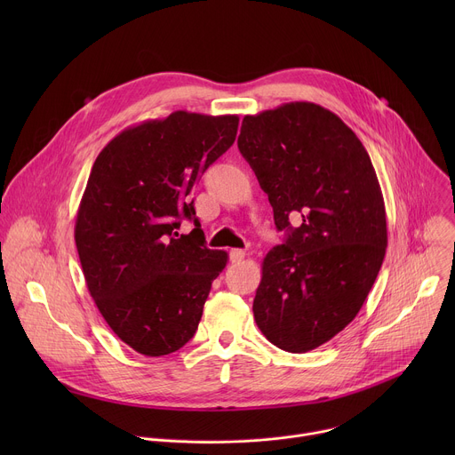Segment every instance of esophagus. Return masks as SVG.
Returning <instances> with one entry per match:
<instances>
[{"mask_svg": "<svg viewBox=\"0 0 455 455\" xmlns=\"http://www.w3.org/2000/svg\"><path fill=\"white\" fill-rule=\"evenodd\" d=\"M244 251L243 250H239V248H234V250H230V261L232 263H241L243 259H244Z\"/></svg>", "mask_w": 455, "mask_h": 455, "instance_id": "1", "label": "esophagus"}]
</instances>
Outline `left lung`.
I'll return each instance as SVG.
<instances>
[{
    "label": "left lung",
    "instance_id": "obj_1",
    "mask_svg": "<svg viewBox=\"0 0 455 455\" xmlns=\"http://www.w3.org/2000/svg\"><path fill=\"white\" fill-rule=\"evenodd\" d=\"M237 148L288 232L263 259L253 318L279 349L311 351L358 315L381 268L387 216L376 171L353 129L313 102L246 115Z\"/></svg>",
    "mask_w": 455,
    "mask_h": 455
}]
</instances>
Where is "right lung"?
<instances>
[{"mask_svg": "<svg viewBox=\"0 0 455 455\" xmlns=\"http://www.w3.org/2000/svg\"><path fill=\"white\" fill-rule=\"evenodd\" d=\"M237 115L174 111L118 133L97 156L76 220L90 295L113 333L146 356L183 347L227 267L205 246L194 185L235 140ZM181 219L195 221L177 235Z\"/></svg>", "mask_w": 455, "mask_h": 455, "instance_id": "obj_1", "label": "right lung"}]
</instances>
